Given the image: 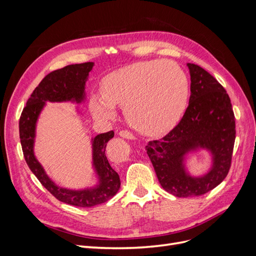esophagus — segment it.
Listing matches in <instances>:
<instances>
[{
    "label": "esophagus",
    "mask_w": 256,
    "mask_h": 256,
    "mask_svg": "<svg viewBox=\"0 0 256 256\" xmlns=\"http://www.w3.org/2000/svg\"><path fill=\"white\" fill-rule=\"evenodd\" d=\"M118 134L122 136V138H130V140H132V138H134V136L130 132V131L128 130H120Z\"/></svg>",
    "instance_id": "34e87169"
}]
</instances>
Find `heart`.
Segmentation results:
<instances>
[{
	"instance_id": "heart-1",
	"label": "heart",
	"mask_w": 256,
	"mask_h": 256,
	"mask_svg": "<svg viewBox=\"0 0 256 256\" xmlns=\"http://www.w3.org/2000/svg\"><path fill=\"white\" fill-rule=\"evenodd\" d=\"M102 92H92L90 98L95 118H114L115 106H122L134 129L146 136H158L171 130L182 116L189 79L173 62L141 60L106 74Z\"/></svg>"
}]
</instances>
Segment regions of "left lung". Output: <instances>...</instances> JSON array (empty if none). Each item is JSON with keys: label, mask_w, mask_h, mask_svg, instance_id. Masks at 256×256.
I'll use <instances>...</instances> for the list:
<instances>
[{"label": "left lung", "mask_w": 256, "mask_h": 256, "mask_svg": "<svg viewBox=\"0 0 256 256\" xmlns=\"http://www.w3.org/2000/svg\"><path fill=\"white\" fill-rule=\"evenodd\" d=\"M191 95L182 118L160 140L145 147L158 180L166 192L178 198L205 194L226 177L236 138L235 116L226 90L205 69L187 64ZM205 148L213 154V166L200 178L189 176L184 157Z\"/></svg>", "instance_id": "left-lung-1"}]
</instances>
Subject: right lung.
I'll use <instances>...</instances> for the list:
<instances>
[{
	"mask_svg": "<svg viewBox=\"0 0 256 256\" xmlns=\"http://www.w3.org/2000/svg\"><path fill=\"white\" fill-rule=\"evenodd\" d=\"M94 63L68 65L47 74L26 102L19 120L20 142L23 156L30 171L51 194L58 200L78 207H92L112 198L120 187V176L106 156V143L114 136L113 130L92 138V166L98 177L95 187L84 190L60 188L54 184L34 156L36 122L46 102H72L80 104L85 98V82Z\"/></svg>",
	"mask_w": 256,
	"mask_h": 256,
	"instance_id": "1",
	"label": "right lung"
}]
</instances>
